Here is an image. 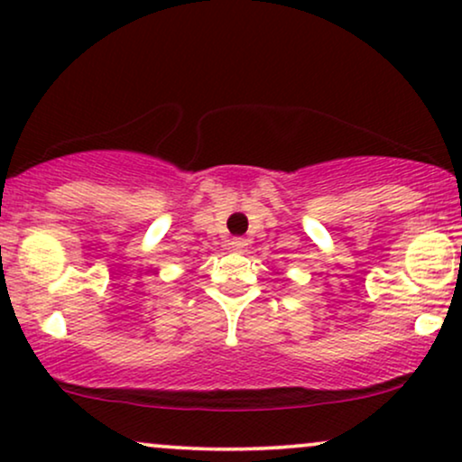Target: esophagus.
I'll return each mask as SVG.
<instances>
[{
  "label": "esophagus",
  "mask_w": 462,
  "mask_h": 462,
  "mask_svg": "<svg viewBox=\"0 0 462 462\" xmlns=\"http://www.w3.org/2000/svg\"><path fill=\"white\" fill-rule=\"evenodd\" d=\"M229 246L233 250H244L248 246V240H246V237H233V240L229 242Z\"/></svg>",
  "instance_id": "34e87169"
}]
</instances>
